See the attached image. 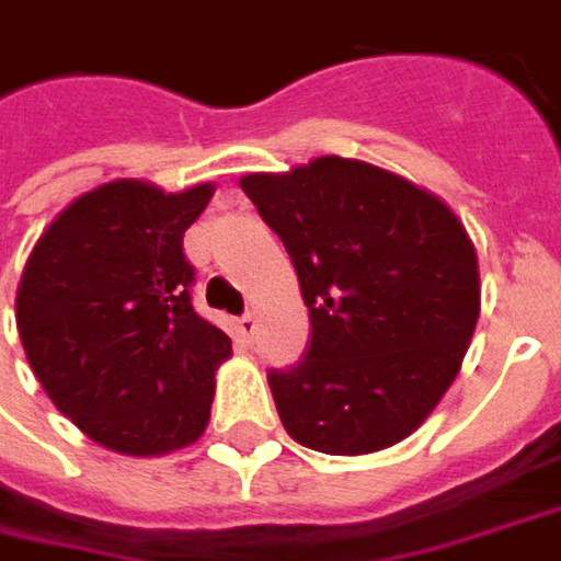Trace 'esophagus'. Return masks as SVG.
Instances as JSON below:
<instances>
[{"label": "esophagus", "instance_id": "1", "mask_svg": "<svg viewBox=\"0 0 561 561\" xmlns=\"http://www.w3.org/2000/svg\"><path fill=\"white\" fill-rule=\"evenodd\" d=\"M237 334L242 336V340H252L254 336V316L249 312V316H242V319H237Z\"/></svg>", "mask_w": 561, "mask_h": 561}]
</instances>
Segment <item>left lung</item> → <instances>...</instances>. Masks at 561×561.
<instances>
[{
  "mask_svg": "<svg viewBox=\"0 0 561 561\" xmlns=\"http://www.w3.org/2000/svg\"><path fill=\"white\" fill-rule=\"evenodd\" d=\"M240 185L291 254L312 321L307 355L267 376L285 431L328 456L401 444L453 386L480 319L465 225L401 175L334 154Z\"/></svg>",
  "mask_w": 561,
  "mask_h": 561,
  "instance_id": "obj_1",
  "label": "left lung"
}]
</instances>
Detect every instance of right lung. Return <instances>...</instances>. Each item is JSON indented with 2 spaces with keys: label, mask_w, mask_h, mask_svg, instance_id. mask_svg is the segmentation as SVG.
I'll return each mask as SVG.
<instances>
[{
  "label": "right lung",
  "mask_w": 561,
  "mask_h": 561,
  "mask_svg": "<svg viewBox=\"0 0 561 561\" xmlns=\"http://www.w3.org/2000/svg\"><path fill=\"white\" fill-rule=\"evenodd\" d=\"M215 185L182 194L117 179L72 199L38 237L18 285L35 379L93 444L167 456L209 425L230 336L194 312L185 230Z\"/></svg>",
  "instance_id": "add662e5"
}]
</instances>
